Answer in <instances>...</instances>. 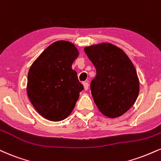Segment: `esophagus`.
Returning a JSON list of instances; mask_svg holds the SVG:
<instances>
[{"instance_id": "obj_1", "label": "esophagus", "mask_w": 161, "mask_h": 161, "mask_svg": "<svg viewBox=\"0 0 161 161\" xmlns=\"http://www.w3.org/2000/svg\"><path fill=\"white\" fill-rule=\"evenodd\" d=\"M83 86H84V89L86 91H87L88 89V86H89V84L88 82H83Z\"/></svg>"}]
</instances>
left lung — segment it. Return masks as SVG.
I'll list each match as a JSON object with an SVG mask.
<instances>
[{
    "instance_id": "8db88e82",
    "label": "left lung",
    "mask_w": 161,
    "mask_h": 161,
    "mask_svg": "<svg viewBox=\"0 0 161 161\" xmlns=\"http://www.w3.org/2000/svg\"><path fill=\"white\" fill-rule=\"evenodd\" d=\"M85 52L96 68L91 91L98 109L106 117L122 115L139 92L136 70L125 52L111 43L88 46Z\"/></svg>"
}]
</instances>
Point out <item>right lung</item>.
<instances>
[{
    "label": "right lung",
    "mask_w": 161,
    "mask_h": 161,
    "mask_svg": "<svg viewBox=\"0 0 161 161\" xmlns=\"http://www.w3.org/2000/svg\"><path fill=\"white\" fill-rule=\"evenodd\" d=\"M78 55L73 43L60 40L48 46L30 67L28 96L38 113L49 121L65 119L84 89L72 69Z\"/></svg>",
    "instance_id": "1"
}]
</instances>
